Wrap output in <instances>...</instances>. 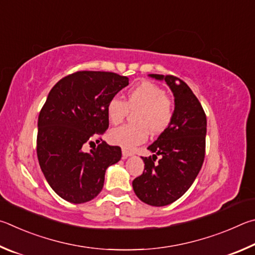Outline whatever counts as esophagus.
Returning <instances> with one entry per match:
<instances>
[{
  "label": "esophagus",
  "instance_id": "34e87169",
  "mask_svg": "<svg viewBox=\"0 0 255 255\" xmlns=\"http://www.w3.org/2000/svg\"><path fill=\"white\" fill-rule=\"evenodd\" d=\"M134 154V152H133V151H130V150H128V149H122V157H123V159H127V158H128V157H131V155H133Z\"/></svg>",
  "mask_w": 255,
  "mask_h": 255
}]
</instances>
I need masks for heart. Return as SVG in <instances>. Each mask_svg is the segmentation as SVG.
Masks as SVG:
<instances>
[{"label": "heart", "mask_w": 255, "mask_h": 255, "mask_svg": "<svg viewBox=\"0 0 255 255\" xmlns=\"http://www.w3.org/2000/svg\"><path fill=\"white\" fill-rule=\"evenodd\" d=\"M130 111H136L133 116L135 123L115 128L109 134L112 143L125 149L144 142L149 131L152 134L166 131L173 120L175 105L161 86L142 82L128 91L125 102L113 97L106 106L107 118L114 125L122 123Z\"/></svg>", "instance_id": "heart-1"}]
</instances>
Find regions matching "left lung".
Returning a JSON list of instances; mask_svg holds the SVG:
<instances>
[{
	"mask_svg": "<svg viewBox=\"0 0 255 255\" xmlns=\"http://www.w3.org/2000/svg\"><path fill=\"white\" fill-rule=\"evenodd\" d=\"M164 79L175 96L171 124L148 149L152 157H142L144 170L132 182L142 202L166 206L179 199L193 185L202 169L206 148L207 120L198 98L184 80L172 75L151 74ZM160 155L158 163L155 162Z\"/></svg>",
	"mask_w": 255,
	"mask_h": 255,
	"instance_id": "1",
	"label": "left lung"
}]
</instances>
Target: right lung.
Masks as SVG:
<instances>
[{
    "label": "right lung",
    "mask_w": 255,
    "mask_h": 255,
    "mask_svg": "<svg viewBox=\"0 0 255 255\" xmlns=\"http://www.w3.org/2000/svg\"><path fill=\"white\" fill-rule=\"evenodd\" d=\"M128 85L127 76L80 70L61 78L49 93L38 119L37 155L48 184L67 202L95 198L106 169L122 157L120 146L101 136L109 128L107 103ZM87 144H94L89 153Z\"/></svg>",
    "instance_id": "1"
}]
</instances>
